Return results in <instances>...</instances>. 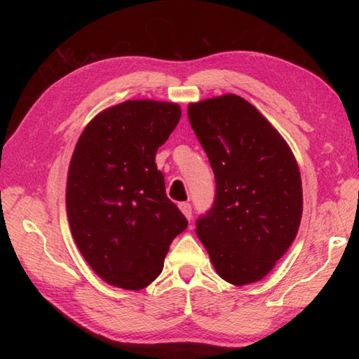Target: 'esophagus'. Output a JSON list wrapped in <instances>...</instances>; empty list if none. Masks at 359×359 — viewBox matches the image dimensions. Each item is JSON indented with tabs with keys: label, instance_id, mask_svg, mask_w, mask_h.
<instances>
[{
	"label": "esophagus",
	"instance_id": "34e87169",
	"mask_svg": "<svg viewBox=\"0 0 359 359\" xmlns=\"http://www.w3.org/2000/svg\"><path fill=\"white\" fill-rule=\"evenodd\" d=\"M179 208H180V211L184 212V216L188 219V220H191V217H193V208H191V203H188V202H182V203H179Z\"/></svg>",
	"mask_w": 359,
	"mask_h": 359
}]
</instances>
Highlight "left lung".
<instances>
[{
    "mask_svg": "<svg viewBox=\"0 0 359 359\" xmlns=\"http://www.w3.org/2000/svg\"><path fill=\"white\" fill-rule=\"evenodd\" d=\"M188 118L216 179L212 207L196 233L219 276L234 285L261 280L285 255L302 216V185L292 149L242 97L188 106Z\"/></svg>",
    "mask_w": 359,
    "mask_h": 359,
    "instance_id": "obj_1",
    "label": "left lung"
}]
</instances>
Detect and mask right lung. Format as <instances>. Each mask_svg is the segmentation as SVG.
<instances>
[{
    "mask_svg": "<svg viewBox=\"0 0 359 359\" xmlns=\"http://www.w3.org/2000/svg\"><path fill=\"white\" fill-rule=\"evenodd\" d=\"M179 120L175 103L128 100L98 114L75 144L67 219L83 257L111 285H149L172 239L188 226L156 165Z\"/></svg>",
    "mask_w": 359,
    "mask_h": 359,
    "instance_id": "add662e5",
    "label": "right lung"
}]
</instances>
